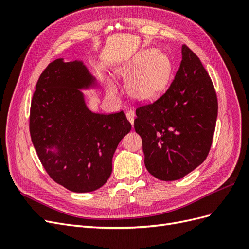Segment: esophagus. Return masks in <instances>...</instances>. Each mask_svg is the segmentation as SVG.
Instances as JSON below:
<instances>
[{"label": "esophagus", "instance_id": "34e87169", "mask_svg": "<svg viewBox=\"0 0 249 249\" xmlns=\"http://www.w3.org/2000/svg\"><path fill=\"white\" fill-rule=\"evenodd\" d=\"M125 116H126L127 120H129V122H130V124L133 125V124H134V119H135L134 112H133V111H126Z\"/></svg>", "mask_w": 249, "mask_h": 249}]
</instances>
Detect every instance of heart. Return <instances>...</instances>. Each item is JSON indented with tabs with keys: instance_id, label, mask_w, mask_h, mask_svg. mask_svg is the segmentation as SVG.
Listing matches in <instances>:
<instances>
[{
	"instance_id": "b5f03b06",
	"label": "heart",
	"mask_w": 249,
	"mask_h": 249,
	"mask_svg": "<svg viewBox=\"0 0 249 249\" xmlns=\"http://www.w3.org/2000/svg\"><path fill=\"white\" fill-rule=\"evenodd\" d=\"M117 72L124 78H131L126 83L130 95L140 102H152L158 99L166 88L171 73L169 59L156 51L142 53ZM107 93L111 96L118 94L117 87L112 82L106 85Z\"/></svg>"
}]
</instances>
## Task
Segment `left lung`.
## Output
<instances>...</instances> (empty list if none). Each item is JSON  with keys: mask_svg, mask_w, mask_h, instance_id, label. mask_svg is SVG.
Segmentation results:
<instances>
[{"mask_svg": "<svg viewBox=\"0 0 249 249\" xmlns=\"http://www.w3.org/2000/svg\"><path fill=\"white\" fill-rule=\"evenodd\" d=\"M218 113L214 85L199 58L185 44L171 85L159 100L136 110L144 164L161 180L184 178L206 160Z\"/></svg>", "mask_w": 249, "mask_h": 249, "instance_id": "1", "label": "left lung"}]
</instances>
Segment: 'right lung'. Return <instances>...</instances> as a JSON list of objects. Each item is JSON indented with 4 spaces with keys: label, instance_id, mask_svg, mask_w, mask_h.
Returning a JSON list of instances; mask_svg holds the SVG:
<instances>
[{
    "label": "right lung",
    "instance_id": "right-lung-1",
    "mask_svg": "<svg viewBox=\"0 0 249 249\" xmlns=\"http://www.w3.org/2000/svg\"><path fill=\"white\" fill-rule=\"evenodd\" d=\"M97 81L81 60L53 61L40 74L30 111V134L49 176L77 193L97 190L112 172L118 143L132 129L125 114L90 111L81 90Z\"/></svg>",
    "mask_w": 249,
    "mask_h": 249
}]
</instances>
